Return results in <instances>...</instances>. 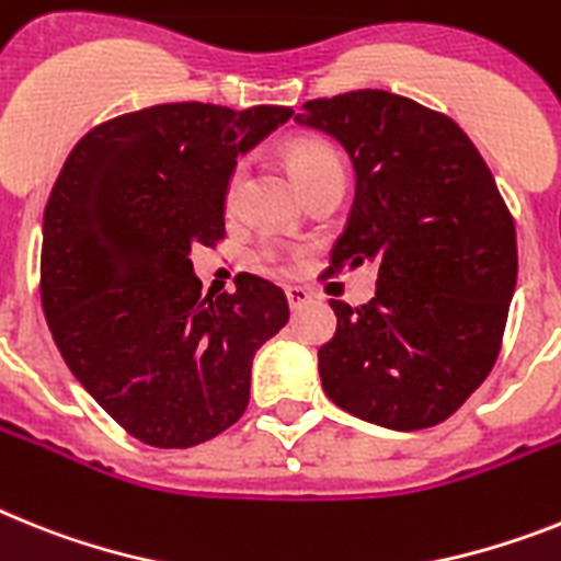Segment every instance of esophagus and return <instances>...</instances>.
Returning <instances> with one entry per match:
<instances>
[{"mask_svg": "<svg viewBox=\"0 0 561 561\" xmlns=\"http://www.w3.org/2000/svg\"><path fill=\"white\" fill-rule=\"evenodd\" d=\"M285 296H288L290 310H299V308H302V305L310 302V290L308 288H299V285H294V288L285 290Z\"/></svg>", "mask_w": 561, "mask_h": 561, "instance_id": "1", "label": "esophagus"}]
</instances>
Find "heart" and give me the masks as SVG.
<instances>
[{
  "mask_svg": "<svg viewBox=\"0 0 561 561\" xmlns=\"http://www.w3.org/2000/svg\"><path fill=\"white\" fill-rule=\"evenodd\" d=\"M288 157H290V164H294L296 176H299V182H302V185H310V182H317V179L345 176V173H342V162L336 159V153L319 142H308V139H302V142H294L288 150ZM242 173H244V164L239 162L237 168H233V173H230L228 191H225V202H228V205H233V202H237L239 185H242ZM259 262L267 267H282V262H285V253H282V248L276 242H265L262 248H259Z\"/></svg>",
  "mask_w": 561,
  "mask_h": 561,
  "instance_id": "b5f03b06",
  "label": "heart"
}]
</instances>
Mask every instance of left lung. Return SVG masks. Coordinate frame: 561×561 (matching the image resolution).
Here are the masks:
<instances>
[{"label":"left lung","mask_w":561,"mask_h":561,"mask_svg":"<svg viewBox=\"0 0 561 561\" xmlns=\"http://www.w3.org/2000/svg\"><path fill=\"white\" fill-rule=\"evenodd\" d=\"M294 122L336 139L356 173L328 273L376 267L368 305L331 299L324 393L390 431L439 425L491 374L516 288V228L493 173L454 119L397 93L313 99Z\"/></svg>","instance_id":"1"}]
</instances>
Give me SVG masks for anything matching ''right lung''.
I'll list each match as a JSON object with an SVG mask.
<instances>
[{"label":"right lung","instance_id":"add662e5","mask_svg":"<svg viewBox=\"0 0 561 561\" xmlns=\"http://www.w3.org/2000/svg\"><path fill=\"white\" fill-rule=\"evenodd\" d=\"M294 116L173 102L84 134L42 222V310L99 408L153 448H193L228 431L251 399L253 356L285 328L282 288L239 273L202 296L191 253L225 239L239 153Z\"/></svg>","mask_w":561,"mask_h":561}]
</instances>
